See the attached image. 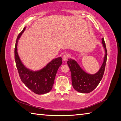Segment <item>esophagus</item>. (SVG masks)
Instances as JSON below:
<instances>
[{"instance_id":"1","label":"esophagus","mask_w":121,"mask_h":121,"mask_svg":"<svg viewBox=\"0 0 121 121\" xmlns=\"http://www.w3.org/2000/svg\"><path fill=\"white\" fill-rule=\"evenodd\" d=\"M62 59L64 61H66L67 60V55H64L62 57Z\"/></svg>"}]
</instances>
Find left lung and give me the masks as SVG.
Returning <instances> with one entry per match:
<instances>
[{"label":"left lung","instance_id":"1","mask_svg":"<svg viewBox=\"0 0 121 121\" xmlns=\"http://www.w3.org/2000/svg\"><path fill=\"white\" fill-rule=\"evenodd\" d=\"M102 40L105 55L102 65L96 73L94 74L86 73L75 60L70 58L67 61V64L71 72L72 86L75 90L80 93H88L94 90L99 85L103 77L107 58V52L104 39L102 38Z\"/></svg>","mask_w":121,"mask_h":121}]
</instances>
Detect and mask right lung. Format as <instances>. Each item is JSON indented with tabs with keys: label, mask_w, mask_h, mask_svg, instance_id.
<instances>
[{
	"label": "right lung",
	"mask_w": 121,
	"mask_h": 121,
	"mask_svg": "<svg viewBox=\"0 0 121 121\" xmlns=\"http://www.w3.org/2000/svg\"><path fill=\"white\" fill-rule=\"evenodd\" d=\"M26 29L18 35L15 46V60L19 77L28 88L37 94H43L51 91L58 69L62 63L61 57L53 59L40 70L33 71L22 63L17 52L18 40Z\"/></svg>",
	"instance_id": "1"
}]
</instances>
